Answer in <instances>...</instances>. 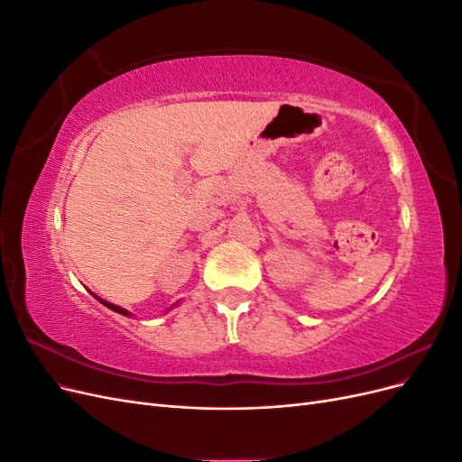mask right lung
<instances>
[{
  "label": "right lung",
  "instance_id": "right-lung-1",
  "mask_svg": "<svg viewBox=\"0 0 462 462\" xmlns=\"http://www.w3.org/2000/svg\"><path fill=\"white\" fill-rule=\"evenodd\" d=\"M94 295V292H92ZM96 297V295H94ZM97 300H100L104 306H107L109 310H114V312H117V314H123V316H131V312L129 310H125V309H121V306H117V304H111V302H107V300H104V299H100V297H96Z\"/></svg>",
  "mask_w": 462,
  "mask_h": 462
}]
</instances>
